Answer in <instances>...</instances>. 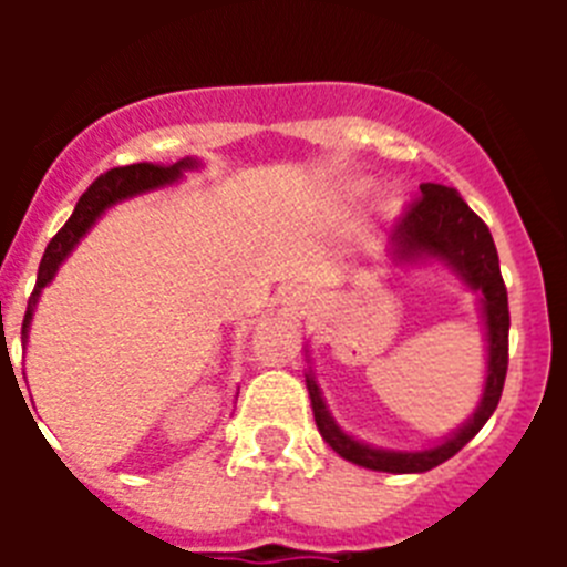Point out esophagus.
<instances>
[{"instance_id":"obj_1","label":"esophagus","mask_w":567,"mask_h":567,"mask_svg":"<svg viewBox=\"0 0 567 567\" xmlns=\"http://www.w3.org/2000/svg\"><path fill=\"white\" fill-rule=\"evenodd\" d=\"M298 300H303V298H300V292H298Z\"/></svg>"}]
</instances>
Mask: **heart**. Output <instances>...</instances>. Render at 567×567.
Masks as SVG:
<instances>
[{"mask_svg": "<svg viewBox=\"0 0 567 567\" xmlns=\"http://www.w3.org/2000/svg\"><path fill=\"white\" fill-rule=\"evenodd\" d=\"M369 193H372V184L365 182V178H352V182H346L343 187L338 189V202L340 207H360V204L369 198ZM380 215H383V218L394 215L392 204H383V207H380Z\"/></svg>", "mask_w": 567, "mask_h": 567, "instance_id": "obj_1", "label": "heart"}]
</instances>
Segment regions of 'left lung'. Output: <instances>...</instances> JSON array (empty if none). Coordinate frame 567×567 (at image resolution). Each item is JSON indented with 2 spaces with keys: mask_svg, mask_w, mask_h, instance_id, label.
<instances>
[{
  "mask_svg": "<svg viewBox=\"0 0 567 567\" xmlns=\"http://www.w3.org/2000/svg\"><path fill=\"white\" fill-rule=\"evenodd\" d=\"M420 195L423 198L394 227L389 260L394 269H445L477 298L485 340V380L474 414L452 434H445L437 443L423 445V449H383V445L365 443L352 432H346L332 417L327 398L315 380L309 343L303 346L307 389L320 437L349 463L369 471H389V474H423V471H432L434 465L454 457L488 423L499 403V394H503L505 372H508V292H505L503 275H499V255L494 238L454 187L420 184Z\"/></svg>",
  "mask_w": 567,
  "mask_h": 567,
  "instance_id": "1",
  "label": "left lung"
}]
</instances>
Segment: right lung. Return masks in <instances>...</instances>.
Here are the masks:
<instances>
[{
	"mask_svg": "<svg viewBox=\"0 0 567 567\" xmlns=\"http://www.w3.org/2000/svg\"><path fill=\"white\" fill-rule=\"evenodd\" d=\"M204 162L195 158V155H187L182 162L169 164V167H155V164H130V167H115L110 173L99 175L96 182L90 184L87 193L79 198L76 209L68 218L62 229L56 233V238L50 240L48 249L42 255V264H39L37 275V289L28 300V312H24L22 323V346H28L30 338V323H33V312L39 307V298H42L44 287L53 284L56 272L62 269L64 260L73 255V249L82 244L84 235L102 221V215H107L115 204H124L130 198H138V195L155 193V189H167L173 184L184 182V175L202 169Z\"/></svg>",
	"mask_w": 567,
	"mask_h": 567,
	"instance_id": "add662e5",
	"label": "right lung"
}]
</instances>
